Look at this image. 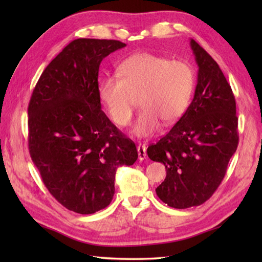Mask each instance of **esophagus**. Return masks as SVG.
Returning a JSON list of instances; mask_svg holds the SVG:
<instances>
[{"mask_svg": "<svg viewBox=\"0 0 262 262\" xmlns=\"http://www.w3.org/2000/svg\"><path fill=\"white\" fill-rule=\"evenodd\" d=\"M137 152H138V160L143 161L144 159H146V146L145 145H138L137 146Z\"/></svg>", "mask_w": 262, "mask_h": 262, "instance_id": "obj_1", "label": "esophagus"}]
</instances>
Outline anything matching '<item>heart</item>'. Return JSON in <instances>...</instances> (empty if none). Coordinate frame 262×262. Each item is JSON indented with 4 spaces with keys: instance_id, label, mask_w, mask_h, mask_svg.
<instances>
[{
    "instance_id": "b5f03b06",
    "label": "heart",
    "mask_w": 262,
    "mask_h": 262,
    "mask_svg": "<svg viewBox=\"0 0 262 262\" xmlns=\"http://www.w3.org/2000/svg\"><path fill=\"white\" fill-rule=\"evenodd\" d=\"M117 76H105L99 85V97L110 118L127 126L136 100L143 107L133 133L138 137L153 135L161 120L173 124L186 113L192 97L194 74L183 60H170L151 53L127 57L117 69Z\"/></svg>"
}]
</instances>
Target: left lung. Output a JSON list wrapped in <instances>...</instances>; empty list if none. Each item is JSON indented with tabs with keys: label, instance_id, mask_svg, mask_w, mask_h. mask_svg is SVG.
Listing matches in <instances>:
<instances>
[{
	"label": "left lung",
	"instance_id": "obj_1",
	"mask_svg": "<svg viewBox=\"0 0 262 262\" xmlns=\"http://www.w3.org/2000/svg\"><path fill=\"white\" fill-rule=\"evenodd\" d=\"M198 65L197 85L186 113L161 140L147 148L148 158L165 165L166 177L155 189L170 207L185 209L211 197L235 153L236 104L219 64L190 39Z\"/></svg>",
	"mask_w": 262,
	"mask_h": 262
}]
</instances>
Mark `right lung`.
Wrapping results in <instances>:
<instances>
[{"label": "right lung", "mask_w": 262, "mask_h": 262, "mask_svg": "<svg viewBox=\"0 0 262 262\" xmlns=\"http://www.w3.org/2000/svg\"><path fill=\"white\" fill-rule=\"evenodd\" d=\"M124 47L118 40L75 39L42 72L28 107L32 162L55 199L79 214L107 207L117 169L138 158L99 97L100 64Z\"/></svg>", "instance_id": "1"}]
</instances>
